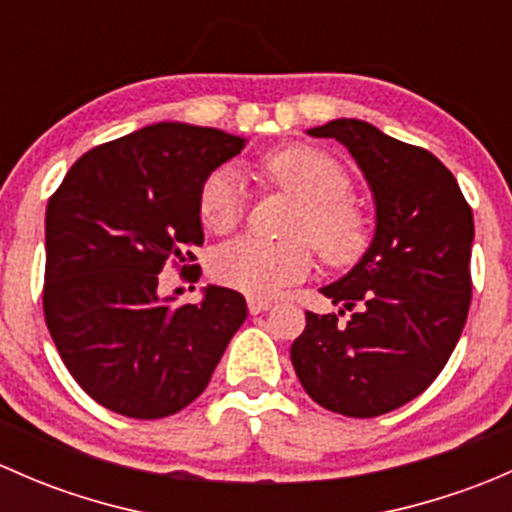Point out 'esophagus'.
<instances>
[{"mask_svg":"<svg viewBox=\"0 0 512 512\" xmlns=\"http://www.w3.org/2000/svg\"><path fill=\"white\" fill-rule=\"evenodd\" d=\"M247 307H250V314H260V312H267V309L272 307V302H270V299L250 297V299H247Z\"/></svg>","mask_w":512,"mask_h":512,"instance_id":"esophagus-1","label":"esophagus"}]
</instances>
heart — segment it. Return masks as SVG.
<instances>
[{"label":"heart","mask_w":512,"mask_h":512,"mask_svg":"<svg viewBox=\"0 0 512 512\" xmlns=\"http://www.w3.org/2000/svg\"><path fill=\"white\" fill-rule=\"evenodd\" d=\"M262 173L270 183L299 200L287 242L240 237L220 247L210 272L220 285L252 297H270L302 280L312 270L313 240L332 265H347L366 247V220L349 198V178L342 165L312 146H285L267 153ZM200 220L213 232H230L245 215V190L232 168H218L200 190ZM307 236L306 241L303 237Z\"/></svg>","instance_id":"heart-1"}]
</instances>
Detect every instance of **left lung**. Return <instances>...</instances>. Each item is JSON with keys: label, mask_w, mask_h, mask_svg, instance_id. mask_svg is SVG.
Returning <instances> with one entry per match:
<instances>
[{"label": "left lung", "mask_w": 512, "mask_h": 512, "mask_svg": "<svg viewBox=\"0 0 512 512\" xmlns=\"http://www.w3.org/2000/svg\"><path fill=\"white\" fill-rule=\"evenodd\" d=\"M342 143L374 195L376 227L352 270L322 287L339 314L307 312L289 356L304 391L352 418L389 414L441 374L471 307L473 213L433 153L356 118L309 128Z\"/></svg>", "instance_id": "left-lung-1"}]
</instances>
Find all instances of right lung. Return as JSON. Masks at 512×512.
<instances>
[{"label":"right lung","instance_id":"add662e5","mask_svg":"<svg viewBox=\"0 0 512 512\" xmlns=\"http://www.w3.org/2000/svg\"><path fill=\"white\" fill-rule=\"evenodd\" d=\"M245 143L160 121L91 148L49 198L46 327L81 389L116 414H178L245 322L235 289L208 285L198 304L158 294L160 270L203 245V183Z\"/></svg>","mask_w":512,"mask_h":512}]
</instances>
